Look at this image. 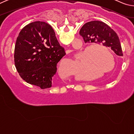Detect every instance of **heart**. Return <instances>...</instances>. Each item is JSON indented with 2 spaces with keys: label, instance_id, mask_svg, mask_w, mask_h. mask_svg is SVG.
<instances>
[{
  "label": "heart",
  "instance_id": "heart-1",
  "mask_svg": "<svg viewBox=\"0 0 134 134\" xmlns=\"http://www.w3.org/2000/svg\"><path fill=\"white\" fill-rule=\"evenodd\" d=\"M86 55V62L84 66V70L86 72H94L95 73H108L114 70L115 66V62L113 55L106 49L102 47H89L86 49H89ZM103 53H106L112 58V62L110 59L106 58ZM67 60H64L62 63V64ZM62 70L61 69V72Z\"/></svg>",
  "mask_w": 134,
  "mask_h": 134
}]
</instances>
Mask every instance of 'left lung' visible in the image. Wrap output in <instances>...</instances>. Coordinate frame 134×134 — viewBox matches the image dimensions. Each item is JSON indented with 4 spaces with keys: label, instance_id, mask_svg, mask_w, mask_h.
Returning a JSON list of instances; mask_svg holds the SVG:
<instances>
[{
    "label": "left lung",
    "instance_id": "left-lung-1",
    "mask_svg": "<svg viewBox=\"0 0 134 134\" xmlns=\"http://www.w3.org/2000/svg\"><path fill=\"white\" fill-rule=\"evenodd\" d=\"M79 34L87 44L110 48L118 55L122 56V48L116 33L107 24L99 21H90L81 27Z\"/></svg>",
    "mask_w": 134,
    "mask_h": 134
}]
</instances>
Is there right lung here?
<instances>
[{
    "instance_id": "obj_1",
    "label": "right lung",
    "mask_w": 134,
    "mask_h": 134,
    "mask_svg": "<svg viewBox=\"0 0 134 134\" xmlns=\"http://www.w3.org/2000/svg\"><path fill=\"white\" fill-rule=\"evenodd\" d=\"M65 55L51 25L35 21L22 29L16 41L15 67L26 83L41 89L54 85L57 65Z\"/></svg>"
}]
</instances>
